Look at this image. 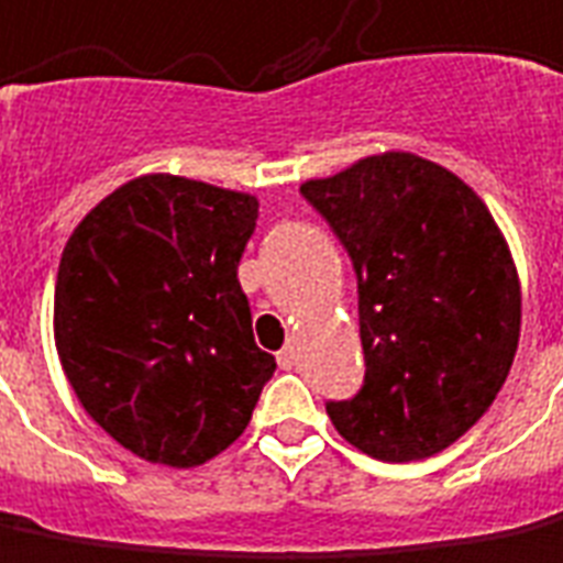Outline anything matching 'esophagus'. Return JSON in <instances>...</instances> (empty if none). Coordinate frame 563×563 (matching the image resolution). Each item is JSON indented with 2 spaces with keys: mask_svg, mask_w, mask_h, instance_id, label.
<instances>
[{
  "mask_svg": "<svg viewBox=\"0 0 563 563\" xmlns=\"http://www.w3.org/2000/svg\"><path fill=\"white\" fill-rule=\"evenodd\" d=\"M277 363H280V368H295V363H298V347H295L292 341L277 353Z\"/></svg>",
  "mask_w": 563,
  "mask_h": 563,
  "instance_id": "obj_1",
  "label": "esophagus"
}]
</instances>
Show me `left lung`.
I'll use <instances>...</instances> for the list:
<instances>
[{
    "mask_svg": "<svg viewBox=\"0 0 563 563\" xmlns=\"http://www.w3.org/2000/svg\"><path fill=\"white\" fill-rule=\"evenodd\" d=\"M356 271L365 377L325 402L335 430L387 463L432 457L497 399L521 292L482 198L454 173L387 152L301 186Z\"/></svg>",
    "mask_w": 563,
    "mask_h": 563,
    "instance_id": "obj_1",
    "label": "left lung"
}]
</instances>
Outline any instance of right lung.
Wrapping results in <instances>:
<instances>
[{
    "label": "right lung",
    "instance_id": "add662e5",
    "mask_svg": "<svg viewBox=\"0 0 563 563\" xmlns=\"http://www.w3.org/2000/svg\"><path fill=\"white\" fill-rule=\"evenodd\" d=\"M258 200L140 176L90 210L66 243L54 338L78 402L118 445L188 470L253 418L274 356L255 347L238 265Z\"/></svg>",
    "mask_w": 563,
    "mask_h": 563
}]
</instances>
